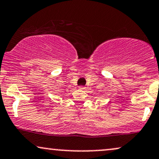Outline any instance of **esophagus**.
<instances>
[{
  "label": "esophagus",
  "instance_id": "34e87169",
  "mask_svg": "<svg viewBox=\"0 0 159 159\" xmlns=\"http://www.w3.org/2000/svg\"><path fill=\"white\" fill-rule=\"evenodd\" d=\"M78 88H79L80 89H82V90H84V89H85L86 87H84V86H80V87Z\"/></svg>",
  "mask_w": 159,
  "mask_h": 159
}]
</instances>
